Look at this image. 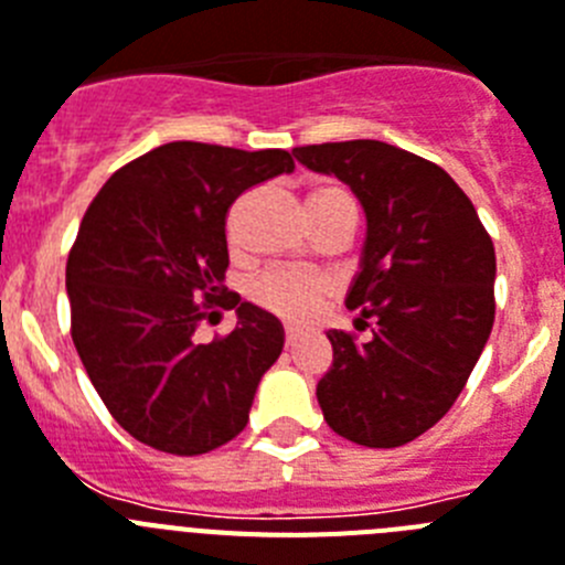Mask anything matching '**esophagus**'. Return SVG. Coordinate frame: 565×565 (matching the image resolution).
Masks as SVG:
<instances>
[{
    "instance_id": "1",
    "label": "esophagus",
    "mask_w": 565,
    "mask_h": 565,
    "mask_svg": "<svg viewBox=\"0 0 565 565\" xmlns=\"http://www.w3.org/2000/svg\"><path fill=\"white\" fill-rule=\"evenodd\" d=\"M301 335L303 332L298 330V327H287V330H284V341H287V347H296V343L301 341Z\"/></svg>"
}]
</instances>
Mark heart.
Instances as JSON below:
<instances>
[{"label": "heart", "mask_w": 565, "mask_h": 565, "mask_svg": "<svg viewBox=\"0 0 565 565\" xmlns=\"http://www.w3.org/2000/svg\"><path fill=\"white\" fill-rule=\"evenodd\" d=\"M350 201V195L343 193L335 184H321L310 193V218L323 213V210L335 207ZM332 284L330 278L316 276V273H292V269H267L249 284V298H253L262 310L273 312V316L284 318V321H310L321 303L330 298Z\"/></svg>", "instance_id": "b5f03b06"}]
</instances>
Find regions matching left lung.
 <instances>
[{"label": "left lung", "mask_w": 565, "mask_h": 565, "mask_svg": "<svg viewBox=\"0 0 565 565\" xmlns=\"http://www.w3.org/2000/svg\"><path fill=\"white\" fill-rule=\"evenodd\" d=\"M347 181L366 213L364 262L347 307L355 332H327L332 366L318 404L332 431L370 449L404 446L452 409L494 321V244L478 210L435 161L386 141L292 150Z\"/></svg>", "instance_id": "8db88e82"}]
</instances>
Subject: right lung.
<instances>
[{
  "label": "right lung",
  "mask_w": 565,
  "mask_h": 565,
  "mask_svg": "<svg viewBox=\"0 0 565 565\" xmlns=\"http://www.w3.org/2000/svg\"><path fill=\"white\" fill-rule=\"evenodd\" d=\"M292 167L287 150L170 141L119 167L90 201L67 255L71 335L107 412L141 444L204 455L247 426L284 330L224 287L227 213ZM213 306H235L239 323L199 344Z\"/></svg>",
  "instance_id": "1"
}]
</instances>
